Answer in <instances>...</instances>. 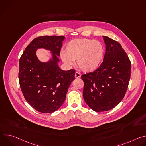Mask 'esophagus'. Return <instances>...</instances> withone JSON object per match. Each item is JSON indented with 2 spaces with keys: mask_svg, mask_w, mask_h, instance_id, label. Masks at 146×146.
I'll list each match as a JSON object with an SVG mask.
<instances>
[{
  "mask_svg": "<svg viewBox=\"0 0 146 146\" xmlns=\"http://www.w3.org/2000/svg\"><path fill=\"white\" fill-rule=\"evenodd\" d=\"M74 76H75L76 78H79V77H81V74H80V73H79L78 72H76Z\"/></svg>",
  "mask_w": 146,
  "mask_h": 146,
  "instance_id": "esophagus-1",
  "label": "esophagus"
}]
</instances>
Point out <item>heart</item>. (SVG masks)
Returning a JSON list of instances; mask_svg holds the SVG:
<instances>
[{
  "label": "heart",
  "instance_id": "1",
  "mask_svg": "<svg viewBox=\"0 0 146 146\" xmlns=\"http://www.w3.org/2000/svg\"><path fill=\"white\" fill-rule=\"evenodd\" d=\"M104 55V49L98 41L88 38H75L66 44L65 50L60 54V58L69 66L73 65L77 60L78 66L85 72H91L100 65Z\"/></svg>",
  "mask_w": 146,
  "mask_h": 146
}]
</instances>
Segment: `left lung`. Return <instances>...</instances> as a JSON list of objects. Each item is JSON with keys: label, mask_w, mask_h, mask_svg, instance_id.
I'll return each instance as SVG.
<instances>
[{"label": "left lung", "mask_w": 146, "mask_h": 146, "mask_svg": "<svg viewBox=\"0 0 146 146\" xmlns=\"http://www.w3.org/2000/svg\"><path fill=\"white\" fill-rule=\"evenodd\" d=\"M106 46L103 62L94 72L83 74V97L96 112L110 110L125 94L131 77V61L117 41L102 36Z\"/></svg>", "instance_id": "left-lung-1"}]
</instances>
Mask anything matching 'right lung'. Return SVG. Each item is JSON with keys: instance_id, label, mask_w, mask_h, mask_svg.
Segmentation results:
<instances>
[{"instance_id": "1", "label": "right lung", "mask_w": 146, "mask_h": 146, "mask_svg": "<svg viewBox=\"0 0 146 146\" xmlns=\"http://www.w3.org/2000/svg\"><path fill=\"white\" fill-rule=\"evenodd\" d=\"M64 36H43L33 40L19 59L18 78L25 100L37 111L50 113L57 110L64 102L68 90L74 80L76 71H65L58 66ZM43 48L51 52L47 62H41L36 50Z\"/></svg>"}]
</instances>
